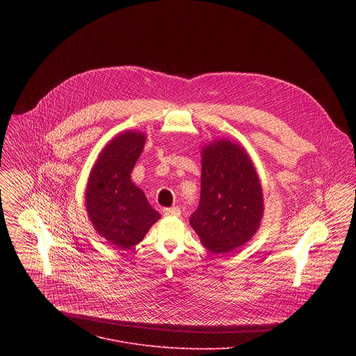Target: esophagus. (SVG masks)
I'll return each instance as SVG.
<instances>
[{
  "label": "esophagus",
  "mask_w": 356,
  "mask_h": 356,
  "mask_svg": "<svg viewBox=\"0 0 356 356\" xmlns=\"http://www.w3.org/2000/svg\"><path fill=\"white\" fill-rule=\"evenodd\" d=\"M163 214L168 217H179L180 216V209L179 207H170V209H165Z\"/></svg>",
  "instance_id": "1"
}]
</instances>
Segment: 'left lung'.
<instances>
[{"instance_id": "obj_1", "label": "left lung", "mask_w": 356, "mask_h": 356, "mask_svg": "<svg viewBox=\"0 0 356 356\" xmlns=\"http://www.w3.org/2000/svg\"><path fill=\"white\" fill-rule=\"evenodd\" d=\"M259 176L241 143L218 139L201 149V194L190 225L214 253L246 243L261 225Z\"/></svg>"}]
</instances>
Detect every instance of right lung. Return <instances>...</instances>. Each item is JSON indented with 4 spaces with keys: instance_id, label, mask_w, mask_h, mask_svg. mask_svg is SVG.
I'll return each instance as SVG.
<instances>
[{
    "instance_id": "add662e5",
    "label": "right lung",
    "mask_w": 356,
    "mask_h": 356,
    "mask_svg": "<svg viewBox=\"0 0 356 356\" xmlns=\"http://www.w3.org/2000/svg\"><path fill=\"white\" fill-rule=\"evenodd\" d=\"M146 135L125 131L97 158L86 188V210L94 229L118 249L139 243L161 214L131 180Z\"/></svg>"
}]
</instances>
